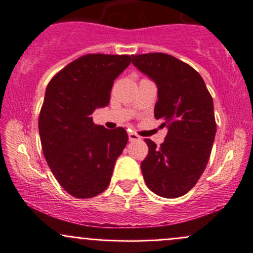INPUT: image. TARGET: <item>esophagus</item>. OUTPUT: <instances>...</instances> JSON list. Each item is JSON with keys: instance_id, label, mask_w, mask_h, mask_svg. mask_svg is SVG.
<instances>
[{"instance_id": "34e87169", "label": "esophagus", "mask_w": 253, "mask_h": 253, "mask_svg": "<svg viewBox=\"0 0 253 253\" xmlns=\"http://www.w3.org/2000/svg\"><path fill=\"white\" fill-rule=\"evenodd\" d=\"M128 138H129V141H138V139H141V137H139L138 134L133 133V132H129Z\"/></svg>"}]
</instances>
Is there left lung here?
<instances>
[{
  "mask_svg": "<svg viewBox=\"0 0 253 253\" xmlns=\"http://www.w3.org/2000/svg\"><path fill=\"white\" fill-rule=\"evenodd\" d=\"M132 63L157 83L154 116L168 128L159 148L144 139L149 152L141 163L143 177L155 195L181 197L197 183L211 157L216 132L213 99L200 73L174 56L132 55Z\"/></svg>",
  "mask_w": 253,
  "mask_h": 253,
  "instance_id": "1",
  "label": "left lung"
}]
</instances>
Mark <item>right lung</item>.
I'll return each instance as SVG.
<instances>
[{
  "label": "right lung",
  "instance_id": "obj_1",
  "mask_svg": "<svg viewBox=\"0 0 253 253\" xmlns=\"http://www.w3.org/2000/svg\"><path fill=\"white\" fill-rule=\"evenodd\" d=\"M131 60L129 55L86 53L47 84L39 115L40 141L48 168L73 197L104 192L126 147L128 134L124 127L95 125L91 114L108 105L114 81Z\"/></svg>",
  "mask_w": 253,
  "mask_h": 253
}]
</instances>
